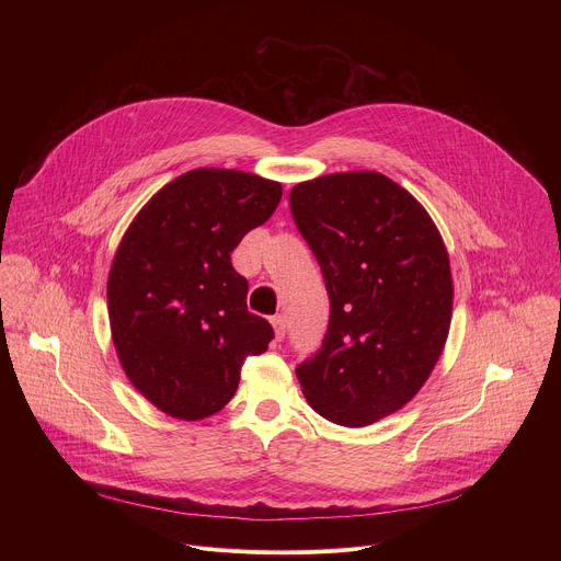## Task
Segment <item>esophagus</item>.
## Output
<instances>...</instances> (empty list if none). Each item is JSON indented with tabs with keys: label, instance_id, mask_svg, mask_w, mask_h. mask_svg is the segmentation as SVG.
Wrapping results in <instances>:
<instances>
[{
	"label": "esophagus",
	"instance_id": "obj_1",
	"mask_svg": "<svg viewBox=\"0 0 561 561\" xmlns=\"http://www.w3.org/2000/svg\"><path fill=\"white\" fill-rule=\"evenodd\" d=\"M271 324H273V329H275V337H277V340H284V335H286V322H284V317H282V314L271 317Z\"/></svg>",
	"mask_w": 561,
	"mask_h": 561
}]
</instances>
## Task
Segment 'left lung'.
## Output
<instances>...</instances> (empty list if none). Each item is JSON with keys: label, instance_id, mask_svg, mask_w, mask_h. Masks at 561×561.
I'll return each mask as SVG.
<instances>
[{"label": "left lung", "instance_id": "8db88e82", "mask_svg": "<svg viewBox=\"0 0 561 561\" xmlns=\"http://www.w3.org/2000/svg\"><path fill=\"white\" fill-rule=\"evenodd\" d=\"M288 199L331 301L322 346L297 364V379L314 413L368 426L411 402L442 355L446 247L422 204L381 173L317 178Z\"/></svg>", "mask_w": 561, "mask_h": 561}]
</instances>
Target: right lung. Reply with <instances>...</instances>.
Masks as SVG:
<instances>
[{
    "label": "right lung",
    "mask_w": 561,
    "mask_h": 561,
    "mask_svg": "<svg viewBox=\"0 0 561 561\" xmlns=\"http://www.w3.org/2000/svg\"><path fill=\"white\" fill-rule=\"evenodd\" d=\"M282 184L197 169L159 191L126 230L108 275V317L133 386L178 420L221 411L247 357L275 337L249 312V282L230 264L242 237L262 226Z\"/></svg>",
    "instance_id": "right-lung-1"
}]
</instances>
